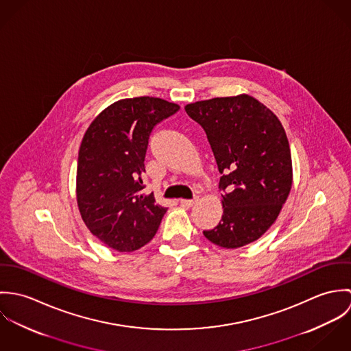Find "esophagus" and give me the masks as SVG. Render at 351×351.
Wrapping results in <instances>:
<instances>
[{
    "mask_svg": "<svg viewBox=\"0 0 351 351\" xmlns=\"http://www.w3.org/2000/svg\"><path fill=\"white\" fill-rule=\"evenodd\" d=\"M197 202V199H192V200H180V204L182 205V206H185V208H191V206H193Z\"/></svg>",
    "mask_w": 351,
    "mask_h": 351,
    "instance_id": "esophagus-1",
    "label": "esophagus"
}]
</instances>
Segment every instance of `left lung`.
<instances>
[{
  "mask_svg": "<svg viewBox=\"0 0 351 351\" xmlns=\"http://www.w3.org/2000/svg\"><path fill=\"white\" fill-rule=\"evenodd\" d=\"M206 134L223 191L219 224L202 231L212 243L238 249L259 239L276 221L292 188V156L278 117L247 95L188 104Z\"/></svg>",
  "mask_w": 351,
  "mask_h": 351,
  "instance_id": "8db88e82",
  "label": "left lung"
}]
</instances>
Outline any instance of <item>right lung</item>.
<instances>
[{
    "label": "right lung",
    "mask_w": 351,
    "mask_h": 351,
    "mask_svg": "<svg viewBox=\"0 0 351 351\" xmlns=\"http://www.w3.org/2000/svg\"><path fill=\"white\" fill-rule=\"evenodd\" d=\"M156 97L117 101L86 130L77 166L78 208L90 232L104 245L130 252L149 243L167 208L145 195L142 176L154 127L178 112Z\"/></svg>",
    "instance_id": "add662e5"
}]
</instances>
